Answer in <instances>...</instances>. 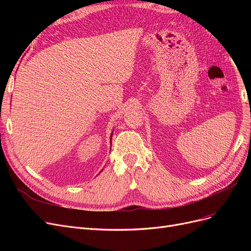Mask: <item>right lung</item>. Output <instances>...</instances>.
Listing matches in <instances>:
<instances>
[{
	"mask_svg": "<svg viewBox=\"0 0 251 251\" xmlns=\"http://www.w3.org/2000/svg\"><path fill=\"white\" fill-rule=\"evenodd\" d=\"M111 138H112V137H111Z\"/></svg>",
	"mask_w": 251,
	"mask_h": 251,
	"instance_id": "1",
	"label": "right lung"
}]
</instances>
